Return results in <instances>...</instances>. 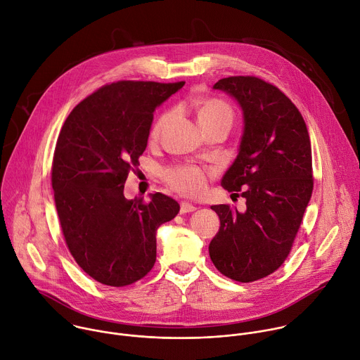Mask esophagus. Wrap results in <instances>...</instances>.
Returning a JSON list of instances; mask_svg holds the SVG:
<instances>
[{
  "mask_svg": "<svg viewBox=\"0 0 360 360\" xmlns=\"http://www.w3.org/2000/svg\"><path fill=\"white\" fill-rule=\"evenodd\" d=\"M196 210L195 205H192L191 202H181V214H189V212H193Z\"/></svg>",
  "mask_w": 360,
  "mask_h": 360,
  "instance_id": "34e87169",
  "label": "esophagus"
}]
</instances>
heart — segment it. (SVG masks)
Instances as JSON below:
<instances>
[{"label": "heart", "instance_id": "heart-1", "mask_svg": "<svg viewBox=\"0 0 360 360\" xmlns=\"http://www.w3.org/2000/svg\"><path fill=\"white\" fill-rule=\"evenodd\" d=\"M196 112L198 121L203 129L222 122L232 124L233 120V111L231 105L226 101L215 96L200 99L196 104ZM168 120L169 112H164L157 118L150 129L152 138L161 135ZM164 179L176 192L188 196H195L199 195L203 191L205 185H207L208 172L207 169L193 164H181L167 168L164 171Z\"/></svg>", "mask_w": 360, "mask_h": 360}]
</instances>
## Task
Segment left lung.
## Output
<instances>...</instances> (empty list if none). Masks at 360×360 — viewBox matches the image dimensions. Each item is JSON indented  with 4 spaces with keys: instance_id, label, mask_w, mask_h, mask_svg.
<instances>
[{
    "instance_id": "left-lung-1",
    "label": "left lung",
    "mask_w": 360,
    "mask_h": 360,
    "mask_svg": "<svg viewBox=\"0 0 360 360\" xmlns=\"http://www.w3.org/2000/svg\"><path fill=\"white\" fill-rule=\"evenodd\" d=\"M214 88L243 110L239 153L222 186L246 199V212L228 203L211 207L221 226L210 256L222 275L249 283L274 274L290 253L314 191L311 139L296 105L271 82L238 75Z\"/></svg>"
}]
</instances>
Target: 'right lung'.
Masks as SVG:
<instances>
[{"label":"right lung","instance_id":"obj_1","mask_svg":"<svg viewBox=\"0 0 360 360\" xmlns=\"http://www.w3.org/2000/svg\"><path fill=\"white\" fill-rule=\"evenodd\" d=\"M184 84H107L61 128L51 168L61 231L79 268L102 285L122 288L146 276L157 261L158 226L179 212L160 192L127 199L124 184L146 148L153 111Z\"/></svg>","mask_w":360,"mask_h":360}]
</instances>
